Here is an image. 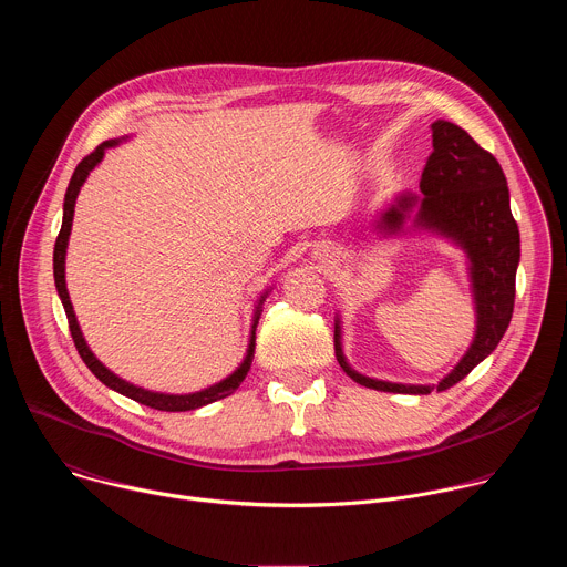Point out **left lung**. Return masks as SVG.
Instances as JSON below:
<instances>
[{"instance_id":"1","label":"left lung","mask_w":567,"mask_h":567,"mask_svg":"<svg viewBox=\"0 0 567 567\" xmlns=\"http://www.w3.org/2000/svg\"><path fill=\"white\" fill-rule=\"evenodd\" d=\"M433 152L422 173L417 195H401L381 213L377 226L399 233L413 217L424 228L453 239L468 258L475 300V337L460 363L437 385L390 383L359 374L350 368L341 348V320L334 322V352L343 372L357 383L399 394H429L462 381L480 361L487 359L509 328L516 298V269L520 260V233L509 208V188L496 156L480 147L462 127L449 121L433 125Z\"/></svg>"}]
</instances>
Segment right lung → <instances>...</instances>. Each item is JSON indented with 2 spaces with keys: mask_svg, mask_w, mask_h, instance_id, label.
Here are the masks:
<instances>
[{
  "mask_svg": "<svg viewBox=\"0 0 567 567\" xmlns=\"http://www.w3.org/2000/svg\"><path fill=\"white\" fill-rule=\"evenodd\" d=\"M118 138H112V141H105L101 143L92 154H87L80 164L75 166L73 171V177L69 182V188H66V195H64V213H62V228L58 233V239H55V249H53V278H55V289H58V296L62 300V307L66 311V320H69V332H71V339L75 343V350L80 354V359L85 361V365L112 390L143 403V406H150L154 411H166V413H182V411H195V409H202L206 406V403H213L217 399H224L228 394H233L239 383L245 381L247 372L251 370V361H254V352H256V328H258V320H260V313H262V302L267 298L269 291H265L258 300V307H256V313H254V326H251V339H249V350H247V357L245 361L239 363V368L228 374L226 379H221L219 383L215 385H208L199 392H188V394H166V392H152V390H145V388H138L121 377H116L112 370H107L96 357L94 352L90 350L83 332H80V326L75 320V313H73V305L69 300V291H66V282H64V256H66V245H69V233H71V221H73V208H75V197L80 193V186L85 184V179L90 177V173L101 164L103 161V154L107 147L116 145Z\"/></svg>",
  "mask_w": 567,
  "mask_h": 567,
  "instance_id": "obj_1",
  "label": "right lung"
}]
</instances>
